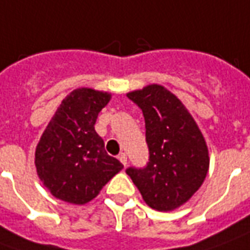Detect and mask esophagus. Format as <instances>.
Returning <instances> with one entry per match:
<instances>
[{
    "label": "esophagus",
    "mask_w": 250,
    "mask_h": 250,
    "mask_svg": "<svg viewBox=\"0 0 250 250\" xmlns=\"http://www.w3.org/2000/svg\"><path fill=\"white\" fill-rule=\"evenodd\" d=\"M119 161L122 162V164H123V165H127V155L125 154V153H122V154L119 155Z\"/></svg>",
    "instance_id": "1"
}]
</instances>
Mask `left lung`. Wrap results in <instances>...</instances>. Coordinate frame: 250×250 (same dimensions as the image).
Wrapping results in <instances>:
<instances>
[{
  "mask_svg": "<svg viewBox=\"0 0 250 250\" xmlns=\"http://www.w3.org/2000/svg\"><path fill=\"white\" fill-rule=\"evenodd\" d=\"M142 109L149 164L125 172L145 203L157 211L186 204L203 184L210 167L202 131L179 97L158 83L127 93Z\"/></svg>",
  "mask_w": 250,
  "mask_h": 250,
  "instance_id": "obj_1",
  "label": "left lung"
}]
</instances>
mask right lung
Listing matches in <instances>:
<instances>
[{"mask_svg": "<svg viewBox=\"0 0 250 250\" xmlns=\"http://www.w3.org/2000/svg\"><path fill=\"white\" fill-rule=\"evenodd\" d=\"M112 95L92 88L74 89L64 97L43 131L35 150L40 181L52 196L85 204L123 169L107 154L96 132V119Z\"/></svg>", "mask_w": 250, "mask_h": 250, "instance_id": "add662e5", "label": "right lung"}]
</instances>
